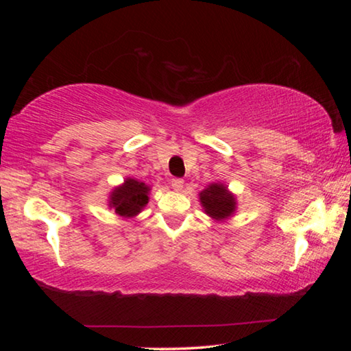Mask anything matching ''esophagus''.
I'll return each mask as SVG.
<instances>
[{"instance_id": "esophagus-1", "label": "esophagus", "mask_w": 351, "mask_h": 351, "mask_svg": "<svg viewBox=\"0 0 351 351\" xmlns=\"http://www.w3.org/2000/svg\"><path fill=\"white\" fill-rule=\"evenodd\" d=\"M171 187H173L176 192H181L184 187V181L180 180V178H175V180H171Z\"/></svg>"}]
</instances>
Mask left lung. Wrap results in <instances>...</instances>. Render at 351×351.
Instances as JSON below:
<instances>
[{"mask_svg":"<svg viewBox=\"0 0 351 351\" xmlns=\"http://www.w3.org/2000/svg\"><path fill=\"white\" fill-rule=\"evenodd\" d=\"M199 201L207 215L217 221L232 217L237 209V201L224 184L213 182L199 193Z\"/></svg>","mask_w":351,"mask_h":351,"instance_id":"left-lung-1","label":"left lung"}]
</instances>
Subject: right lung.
I'll return each instance as SVG.
<instances>
[{
    "instance_id": "obj_1",
    "label": "right lung",
    "mask_w": 351,
    "mask_h": 351,
    "mask_svg": "<svg viewBox=\"0 0 351 351\" xmlns=\"http://www.w3.org/2000/svg\"><path fill=\"white\" fill-rule=\"evenodd\" d=\"M150 187L133 178H127L122 186L116 187L110 195V207L117 215L123 218H133L144 209L148 203Z\"/></svg>"
}]
</instances>
